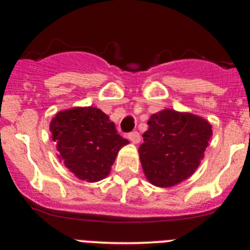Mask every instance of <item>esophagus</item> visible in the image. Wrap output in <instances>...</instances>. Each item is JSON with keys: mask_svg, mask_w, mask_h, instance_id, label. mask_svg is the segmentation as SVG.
<instances>
[{"mask_svg": "<svg viewBox=\"0 0 250 250\" xmlns=\"http://www.w3.org/2000/svg\"><path fill=\"white\" fill-rule=\"evenodd\" d=\"M128 139H129L130 141H132L133 144H138L140 141V134L139 132H130L129 134H128Z\"/></svg>", "mask_w": 250, "mask_h": 250, "instance_id": "34e87169", "label": "esophagus"}]
</instances>
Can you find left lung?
<instances>
[{
	"label": "left lung",
	"mask_w": 250,
	"mask_h": 250,
	"mask_svg": "<svg viewBox=\"0 0 250 250\" xmlns=\"http://www.w3.org/2000/svg\"><path fill=\"white\" fill-rule=\"evenodd\" d=\"M147 125L139 147L147 180L170 188L192 175L213 134L210 123L192 113L166 109L153 113Z\"/></svg>",
	"instance_id": "obj_1"
}]
</instances>
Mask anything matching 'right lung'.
<instances>
[{"label":"right lung","instance_id":"obj_1","mask_svg":"<svg viewBox=\"0 0 250 250\" xmlns=\"http://www.w3.org/2000/svg\"><path fill=\"white\" fill-rule=\"evenodd\" d=\"M58 157L81 180H103L109 175L118 151L129 141L117 134L115 123L97 107L60 111L50 122Z\"/></svg>","mask_w":250,"mask_h":250}]
</instances>
